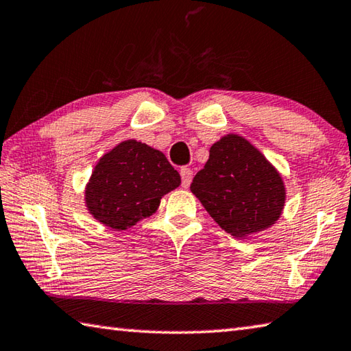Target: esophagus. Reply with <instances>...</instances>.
<instances>
[{
  "mask_svg": "<svg viewBox=\"0 0 351 351\" xmlns=\"http://www.w3.org/2000/svg\"><path fill=\"white\" fill-rule=\"evenodd\" d=\"M181 180H182V187L187 189L190 186V182L193 180V170L189 167H182L181 169Z\"/></svg>",
  "mask_w": 351,
  "mask_h": 351,
  "instance_id": "obj_1",
  "label": "esophagus"
}]
</instances>
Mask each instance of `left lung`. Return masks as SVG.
<instances>
[{
  "instance_id": "obj_1",
  "label": "left lung",
  "mask_w": 351,
  "mask_h": 351,
  "mask_svg": "<svg viewBox=\"0 0 351 351\" xmlns=\"http://www.w3.org/2000/svg\"><path fill=\"white\" fill-rule=\"evenodd\" d=\"M190 190L216 224L238 239L275 226L287 197L278 169L237 133H227L210 147Z\"/></svg>"
}]
</instances>
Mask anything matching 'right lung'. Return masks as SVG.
<instances>
[{
    "instance_id": "obj_1",
    "label": "right lung",
    "mask_w": 351,
    "mask_h": 351,
    "mask_svg": "<svg viewBox=\"0 0 351 351\" xmlns=\"http://www.w3.org/2000/svg\"><path fill=\"white\" fill-rule=\"evenodd\" d=\"M181 176L167 158L136 139H125L95 165L84 190L86 207L113 230H127L154 215Z\"/></svg>"
}]
</instances>
